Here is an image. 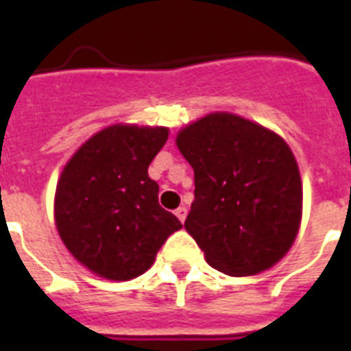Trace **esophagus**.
Wrapping results in <instances>:
<instances>
[{
    "label": "esophagus",
    "instance_id": "1",
    "mask_svg": "<svg viewBox=\"0 0 351 351\" xmlns=\"http://www.w3.org/2000/svg\"><path fill=\"white\" fill-rule=\"evenodd\" d=\"M175 215L178 217V220H180V222H184V220H186V217H187V209L184 208V206H180L178 209H175Z\"/></svg>",
    "mask_w": 351,
    "mask_h": 351
}]
</instances>
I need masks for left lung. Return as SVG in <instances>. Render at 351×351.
I'll use <instances>...</instances> for the list:
<instances>
[{
    "label": "left lung",
    "instance_id": "left-lung-1",
    "mask_svg": "<svg viewBox=\"0 0 351 351\" xmlns=\"http://www.w3.org/2000/svg\"><path fill=\"white\" fill-rule=\"evenodd\" d=\"M176 145L195 171V202L184 226L209 266L244 277L280 261L302 215L288 143L258 123L215 112L182 129Z\"/></svg>",
    "mask_w": 351,
    "mask_h": 351
}]
</instances>
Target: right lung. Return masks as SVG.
<instances>
[{
    "instance_id": "right-lung-1",
    "label": "right lung",
    "mask_w": 351,
    "mask_h": 351,
    "mask_svg": "<svg viewBox=\"0 0 351 351\" xmlns=\"http://www.w3.org/2000/svg\"><path fill=\"white\" fill-rule=\"evenodd\" d=\"M165 140V127H107L74 153L60 176L58 233L100 277L142 275L167 237L182 228L158 204V184L147 175Z\"/></svg>"
}]
</instances>
